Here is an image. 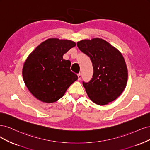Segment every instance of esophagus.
I'll list each match as a JSON object with an SVG mask.
<instances>
[{
    "mask_svg": "<svg viewBox=\"0 0 150 150\" xmlns=\"http://www.w3.org/2000/svg\"><path fill=\"white\" fill-rule=\"evenodd\" d=\"M78 81H80L81 79V78H82V74L81 73L78 74Z\"/></svg>",
    "mask_w": 150,
    "mask_h": 150,
    "instance_id": "obj_1",
    "label": "esophagus"
}]
</instances>
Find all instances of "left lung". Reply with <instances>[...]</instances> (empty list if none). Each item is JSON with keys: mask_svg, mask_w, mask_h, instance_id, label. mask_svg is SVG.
Here are the masks:
<instances>
[{"mask_svg": "<svg viewBox=\"0 0 150 150\" xmlns=\"http://www.w3.org/2000/svg\"><path fill=\"white\" fill-rule=\"evenodd\" d=\"M77 46L93 64L91 80L83 83L89 99L100 106L115 101L123 92L128 81V69L122 54L100 38L81 40Z\"/></svg>", "mask_w": 150, "mask_h": 150, "instance_id": "8db88e82", "label": "left lung"}]
</instances>
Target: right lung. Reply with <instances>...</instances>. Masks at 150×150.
Returning a JSON list of instances; mask_svg holds the SVG:
<instances>
[{"mask_svg": "<svg viewBox=\"0 0 150 150\" xmlns=\"http://www.w3.org/2000/svg\"><path fill=\"white\" fill-rule=\"evenodd\" d=\"M76 46L71 40L49 38L36 47L22 68L24 83L39 101L52 103L61 98L78 79L71 69V61L63 55Z\"/></svg>", "mask_w": 150, "mask_h": 150, "instance_id": "right-lung-1", "label": "right lung"}]
</instances>
